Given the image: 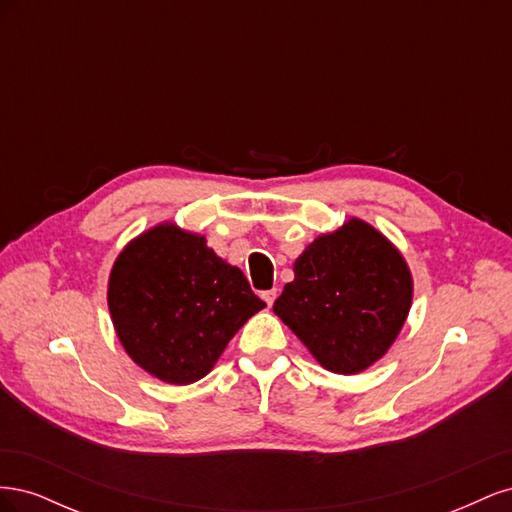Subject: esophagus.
<instances>
[{"label": "esophagus", "mask_w": 512, "mask_h": 512, "mask_svg": "<svg viewBox=\"0 0 512 512\" xmlns=\"http://www.w3.org/2000/svg\"><path fill=\"white\" fill-rule=\"evenodd\" d=\"M262 299H265V303L271 307V305H273V301L277 299V290H275V288L265 290V292H262Z\"/></svg>", "instance_id": "esophagus-1"}]
</instances>
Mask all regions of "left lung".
Wrapping results in <instances>:
<instances>
[{"label":"left lung","mask_w":512,"mask_h":512,"mask_svg":"<svg viewBox=\"0 0 512 512\" xmlns=\"http://www.w3.org/2000/svg\"><path fill=\"white\" fill-rule=\"evenodd\" d=\"M412 273L397 247L350 218L294 260L273 312L333 374L365 371L389 352L412 305Z\"/></svg>","instance_id":"1"}]
</instances>
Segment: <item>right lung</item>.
<instances>
[{"label": "right lung", "mask_w": 512, "mask_h": 512, "mask_svg": "<svg viewBox=\"0 0 512 512\" xmlns=\"http://www.w3.org/2000/svg\"><path fill=\"white\" fill-rule=\"evenodd\" d=\"M106 301L130 359L179 386L205 378L235 333L267 307L241 269L175 222L153 226L123 247Z\"/></svg>", "instance_id": "obj_1"}]
</instances>
